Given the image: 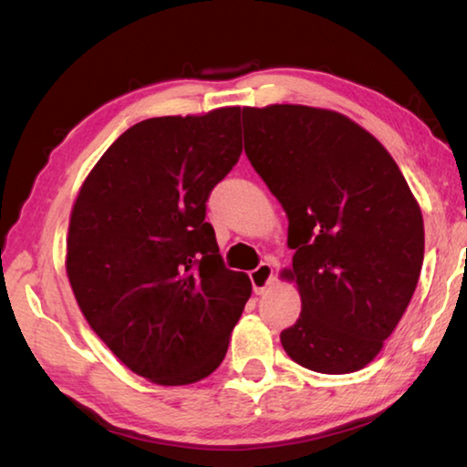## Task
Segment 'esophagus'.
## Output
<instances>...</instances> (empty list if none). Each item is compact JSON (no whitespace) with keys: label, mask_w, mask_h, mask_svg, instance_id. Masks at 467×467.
Instances as JSON below:
<instances>
[{"label":"esophagus","mask_w":467,"mask_h":467,"mask_svg":"<svg viewBox=\"0 0 467 467\" xmlns=\"http://www.w3.org/2000/svg\"><path fill=\"white\" fill-rule=\"evenodd\" d=\"M272 275H274V270L272 265L264 262L259 264L255 270L249 272V278H251V284H253V290H255V295H262V292L267 288V284L272 282Z\"/></svg>","instance_id":"34e87169"}]
</instances>
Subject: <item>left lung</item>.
<instances>
[{"label":"left lung","instance_id":"1","mask_svg":"<svg viewBox=\"0 0 467 467\" xmlns=\"http://www.w3.org/2000/svg\"><path fill=\"white\" fill-rule=\"evenodd\" d=\"M244 154L288 216L303 311L280 334L326 375L367 367L408 309L424 224L389 152L348 117L303 105L243 109Z\"/></svg>","mask_w":467,"mask_h":467}]
</instances>
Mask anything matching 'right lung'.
<instances>
[{
  "label": "right lung",
  "instance_id": "right-lung-1",
  "mask_svg": "<svg viewBox=\"0 0 467 467\" xmlns=\"http://www.w3.org/2000/svg\"><path fill=\"white\" fill-rule=\"evenodd\" d=\"M241 109L154 117L117 138L78 193L67 278L86 321L133 373H214L251 296L224 265L205 202L239 162Z\"/></svg>",
  "mask_w": 467,
  "mask_h": 467
}]
</instances>
